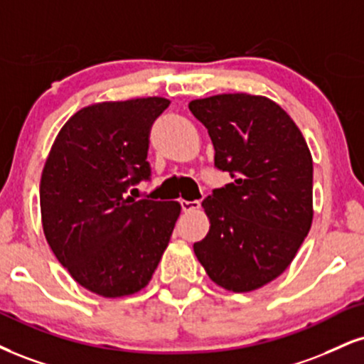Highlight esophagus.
I'll return each instance as SVG.
<instances>
[{
  "mask_svg": "<svg viewBox=\"0 0 364 364\" xmlns=\"http://www.w3.org/2000/svg\"><path fill=\"white\" fill-rule=\"evenodd\" d=\"M181 208L183 212H195V210L200 208V201H186V200H181Z\"/></svg>",
  "mask_w": 364,
  "mask_h": 364,
  "instance_id": "esophagus-1",
  "label": "esophagus"
}]
</instances>
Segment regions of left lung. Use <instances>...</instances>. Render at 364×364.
Returning a JSON list of instances; mask_svg holds the SVG:
<instances>
[{"mask_svg": "<svg viewBox=\"0 0 364 364\" xmlns=\"http://www.w3.org/2000/svg\"><path fill=\"white\" fill-rule=\"evenodd\" d=\"M188 107L207 127L215 166L234 178L201 203L210 229L195 256L218 287L254 291L291 264L312 227V154L291 117L266 96L224 93Z\"/></svg>", "mask_w": 364, "mask_h": 364, "instance_id": "left-lung-1", "label": "left lung"}]
</instances>
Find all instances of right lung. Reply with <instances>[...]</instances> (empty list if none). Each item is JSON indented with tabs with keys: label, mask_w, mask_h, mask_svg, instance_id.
Here are the masks:
<instances>
[{
	"label": "right lung",
	"mask_w": 364,
	"mask_h": 364,
	"mask_svg": "<svg viewBox=\"0 0 364 364\" xmlns=\"http://www.w3.org/2000/svg\"><path fill=\"white\" fill-rule=\"evenodd\" d=\"M168 107L163 96L87 105L63 125L43 166L47 242L74 282L105 299L147 287L181 213L178 201L127 196L151 174L149 134Z\"/></svg>",
	"instance_id": "add662e5"
}]
</instances>
